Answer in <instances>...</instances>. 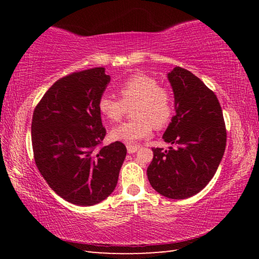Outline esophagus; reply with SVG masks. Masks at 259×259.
<instances>
[{
    "label": "esophagus",
    "instance_id": "esophagus-1",
    "mask_svg": "<svg viewBox=\"0 0 259 259\" xmlns=\"http://www.w3.org/2000/svg\"><path fill=\"white\" fill-rule=\"evenodd\" d=\"M138 146L136 145H126V151H128L129 154H133V153H136L138 151Z\"/></svg>",
    "mask_w": 259,
    "mask_h": 259
}]
</instances>
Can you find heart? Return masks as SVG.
Here are the masks:
<instances>
[{"label": "heart", "mask_w": 259, "mask_h": 259, "mask_svg": "<svg viewBox=\"0 0 259 259\" xmlns=\"http://www.w3.org/2000/svg\"><path fill=\"white\" fill-rule=\"evenodd\" d=\"M121 99L103 95L99 99L100 113L109 121L116 122L124 115L128 107H134L133 121L124 122L111 131V137L126 145H135L150 137L153 126H163L172 115V98L161 88L154 77L147 74H136L122 83L119 88Z\"/></svg>", "instance_id": "obj_1"}]
</instances>
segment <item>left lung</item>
Listing matches in <instances>:
<instances>
[{"label": "left lung", "instance_id": "left-lung-1", "mask_svg": "<svg viewBox=\"0 0 259 259\" xmlns=\"http://www.w3.org/2000/svg\"><path fill=\"white\" fill-rule=\"evenodd\" d=\"M168 80L176 114L162 138L174 147L152 148L147 177L161 195L181 200L203 190L216 174L225 152L226 128L216 95L198 76L175 67Z\"/></svg>", "mask_w": 259, "mask_h": 259}]
</instances>
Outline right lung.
Returning a JSON list of instances; mask_svg holds the SVG:
<instances>
[{
	"label": "right lung",
	"mask_w": 259,
	"mask_h": 259,
	"mask_svg": "<svg viewBox=\"0 0 259 259\" xmlns=\"http://www.w3.org/2000/svg\"><path fill=\"white\" fill-rule=\"evenodd\" d=\"M111 76L104 67L75 72L51 85L35 107L32 145L38 171L52 191L82 207L114 191L126 148L99 147L106 135L98 107Z\"/></svg>",
	"instance_id": "add662e5"
}]
</instances>
